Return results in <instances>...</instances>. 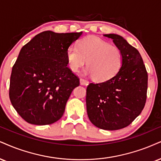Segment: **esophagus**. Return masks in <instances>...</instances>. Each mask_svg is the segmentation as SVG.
I'll use <instances>...</instances> for the list:
<instances>
[{"instance_id":"obj_1","label":"esophagus","mask_w":161,"mask_h":161,"mask_svg":"<svg viewBox=\"0 0 161 161\" xmlns=\"http://www.w3.org/2000/svg\"><path fill=\"white\" fill-rule=\"evenodd\" d=\"M80 83L81 85H87L88 84V81H87L86 80H85L84 78H80Z\"/></svg>"}]
</instances>
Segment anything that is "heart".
Listing matches in <instances>:
<instances>
[{"label": "heart", "mask_w": 161, "mask_h": 161, "mask_svg": "<svg viewBox=\"0 0 161 161\" xmlns=\"http://www.w3.org/2000/svg\"><path fill=\"white\" fill-rule=\"evenodd\" d=\"M69 69L77 71L86 63V73L97 81H107L119 71L122 53L118 47L111 45L96 36H88L76 45H71L66 52Z\"/></svg>", "instance_id": "1"}]
</instances>
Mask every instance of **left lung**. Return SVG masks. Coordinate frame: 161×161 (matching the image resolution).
Masks as SVG:
<instances>
[{"instance_id":"obj_1","label":"left lung","mask_w":161,"mask_h":161,"mask_svg":"<svg viewBox=\"0 0 161 161\" xmlns=\"http://www.w3.org/2000/svg\"><path fill=\"white\" fill-rule=\"evenodd\" d=\"M104 36L122 51V65L110 80L88 85L86 110L94 125L114 130L128 126L141 114L147 98L148 73L135 47L119 35Z\"/></svg>"}]
</instances>
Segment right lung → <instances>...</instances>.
Returning <instances> with one entry per match:
<instances>
[{
  "mask_svg": "<svg viewBox=\"0 0 161 161\" xmlns=\"http://www.w3.org/2000/svg\"><path fill=\"white\" fill-rule=\"evenodd\" d=\"M81 34L44 31L21 49L12 69L9 96L27 122L45 125L63 116L71 92L80 84L67 66L66 52Z\"/></svg>",
  "mask_w": 161,
  "mask_h": 161,
  "instance_id": "1",
  "label": "right lung"
}]
</instances>
